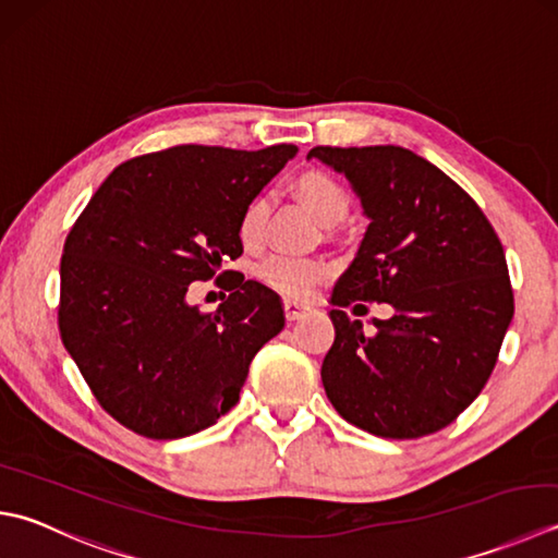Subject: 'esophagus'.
<instances>
[{"label": "esophagus", "instance_id": "1", "mask_svg": "<svg viewBox=\"0 0 558 558\" xmlns=\"http://www.w3.org/2000/svg\"><path fill=\"white\" fill-rule=\"evenodd\" d=\"M282 310H286V319L288 322H294V319H300V316L307 312L310 307H304V304H300V302H292V300H286L282 302Z\"/></svg>", "mask_w": 558, "mask_h": 558}]
</instances>
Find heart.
<instances>
[{"label": "heart", "instance_id": "1", "mask_svg": "<svg viewBox=\"0 0 558 558\" xmlns=\"http://www.w3.org/2000/svg\"><path fill=\"white\" fill-rule=\"evenodd\" d=\"M294 191L307 203L310 210L319 217L324 225H336L351 210V193L338 181L333 173L324 169L302 171L294 179ZM270 203L264 193L251 195L244 203L236 220V234L246 248H256L266 236ZM258 280L292 300H307L310 294L331 276V264L316 256H294V254H270L256 266Z\"/></svg>", "mask_w": 558, "mask_h": 558}]
</instances>
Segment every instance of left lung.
<instances>
[{
  "mask_svg": "<svg viewBox=\"0 0 558 558\" xmlns=\"http://www.w3.org/2000/svg\"><path fill=\"white\" fill-rule=\"evenodd\" d=\"M310 157L345 173L369 217L331 294L326 397L379 438L438 433L484 389L515 312L504 244L472 195L411 149L314 147ZM355 301H389L396 316L367 337L342 312Z\"/></svg>",
  "mask_w": 558,
  "mask_h": 558,
  "instance_id": "1",
  "label": "left lung"
}]
</instances>
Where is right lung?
I'll use <instances>...</instances> for the list:
<instances>
[{
	"mask_svg": "<svg viewBox=\"0 0 558 558\" xmlns=\"http://www.w3.org/2000/svg\"><path fill=\"white\" fill-rule=\"evenodd\" d=\"M177 145L111 171L64 239L58 326L108 416L151 440L210 428L239 401L254 355L286 326L280 298L222 258L242 256L244 203L294 157ZM230 298L184 302L195 279Z\"/></svg>",
	"mask_w": 558,
	"mask_h": 558,
	"instance_id": "add662e5",
	"label": "right lung"
}]
</instances>
